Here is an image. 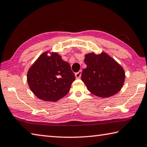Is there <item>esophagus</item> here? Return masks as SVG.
<instances>
[{
  "label": "esophagus",
  "mask_w": 147,
  "mask_h": 147,
  "mask_svg": "<svg viewBox=\"0 0 147 147\" xmlns=\"http://www.w3.org/2000/svg\"><path fill=\"white\" fill-rule=\"evenodd\" d=\"M81 74H82V71H81V70L79 71L78 72H77V73L75 74L76 78L77 79H79V78H81Z\"/></svg>",
  "instance_id": "obj_1"
}]
</instances>
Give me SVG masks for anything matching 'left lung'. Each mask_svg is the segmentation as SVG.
Wrapping results in <instances>:
<instances>
[{
	"instance_id": "1",
	"label": "left lung",
	"mask_w": 147,
	"mask_h": 147,
	"mask_svg": "<svg viewBox=\"0 0 147 147\" xmlns=\"http://www.w3.org/2000/svg\"><path fill=\"white\" fill-rule=\"evenodd\" d=\"M86 68L81 74V80L87 89L95 96L107 98L117 94L125 79L123 67L107 53L94 52L84 55Z\"/></svg>"
}]
</instances>
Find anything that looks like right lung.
Listing matches in <instances>:
<instances>
[{
  "label": "right lung",
  "instance_id": "obj_1",
  "mask_svg": "<svg viewBox=\"0 0 147 147\" xmlns=\"http://www.w3.org/2000/svg\"><path fill=\"white\" fill-rule=\"evenodd\" d=\"M75 79L69 64L58 53L50 51L41 54L27 73L31 91L38 99L49 102L57 101L65 96Z\"/></svg>",
  "mask_w": 147,
  "mask_h": 147
}]
</instances>
